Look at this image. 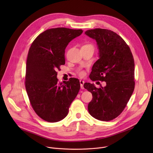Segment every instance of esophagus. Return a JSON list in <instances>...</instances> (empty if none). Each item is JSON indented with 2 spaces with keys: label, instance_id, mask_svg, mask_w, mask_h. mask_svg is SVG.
I'll list each match as a JSON object with an SVG mask.
<instances>
[{
  "label": "esophagus",
  "instance_id": "obj_1",
  "mask_svg": "<svg viewBox=\"0 0 153 153\" xmlns=\"http://www.w3.org/2000/svg\"><path fill=\"white\" fill-rule=\"evenodd\" d=\"M84 83H85V82H84L83 80H80V87H81V88H82V89H83V88H84V87H83V85H84Z\"/></svg>",
  "mask_w": 153,
  "mask_h": 153
}]
</instances>
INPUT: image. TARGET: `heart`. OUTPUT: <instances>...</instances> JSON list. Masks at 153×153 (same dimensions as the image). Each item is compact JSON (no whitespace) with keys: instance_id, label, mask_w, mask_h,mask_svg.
<instances>
[{"instance_id":"heart-1","label":"heart","mask_w":153,"mask_h":153,"mask_svg":"<svg viewBox=\"0 0 153 153\" xmlns=\"http://www.w3.org/2000/svg\"><path fill=\"white\" fill-rule=\"evenodd\" d=\"M79 76H80L82 77V76H83L85 75V72H84L83 71H79Z\"/></svg>"}]
</instances>
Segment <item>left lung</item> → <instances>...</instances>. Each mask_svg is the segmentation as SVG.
<instances>
[{
    "label": "left lung",
    "instance_id": "obj_1",
    "mask_svg": "<svg viewBox=\"0 0 153 153\" xmlns=\"http://www.w3.org/2000/svg\"><path fill=\"white\" fill-rule=\"evenodd\" d=\"M85 34L96 40L99 50V59L93 65L90 78L106 82L99 88L93 83H84L93 95L88 110L95 119L110 121L121 114L133 93L134 58L124 40L111 30L96 28Z\"/></svg>",
    "mask_w": 153,
    "mask_h": 153
}]
</instances>
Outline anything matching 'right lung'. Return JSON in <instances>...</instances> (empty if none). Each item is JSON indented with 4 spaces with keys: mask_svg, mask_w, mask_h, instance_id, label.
<instances>
[{
    "mask_svg": "<svg viewBox=\"0 0 153 153\" xmlns=\"http://www.w3.org/2000/svg\"><path fill=\"white\" fill-rule=\"evenodd\" d=\"M82 30L48 29L33 41L28 51L25 88L30 103L43 120L57 122L67 116L80 90L79 80L71 77L59 83L56 71L65 63V50Z\"/></svg>",
    "mask_w": 153,
    "mask_h": 153,
    "instance_id": "add662e5",
    "label": "right lung"
}]
</instances>
